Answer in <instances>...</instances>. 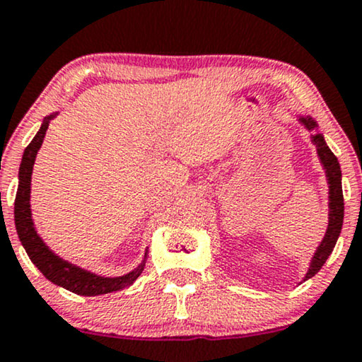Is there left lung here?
<instances>
[{
	"instance_id": "1",
	"label": "left lung",
	"mask_w": 362,
	"mask_h": 362,
	"mask_svg": "<svg viewBox=\"0 0 362 362\" xmlns=\"http://www.w3.org/2000/svg\"><path fill=\"white\" fill-rule=\"evenodd\" d=\"M300 124H303L308 132L317 128V121L312 116H298ZM312 143L317 148V155H319L322 167L325 170V177H327V185H329V226L325 230V236L320 241V245L317 246V251L313 252L310 264L303 276L302 281H307L308 278L315 276L319 273V269L324 267V263L332 252L335 243H337L339 234L342 229V221H344V197H342V172L341 165L337 162V156H335L330 148L325 143L324 134L317 132L312 134Z\"/></svg>"
}]
</instances>
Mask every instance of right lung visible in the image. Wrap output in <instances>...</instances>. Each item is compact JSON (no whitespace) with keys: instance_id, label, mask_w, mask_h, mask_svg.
I'll return each instance as SVG.
<instances>
[{"instance_id":"add662e5","label":"right lung","mask_w":362,"mask_h":362,"mask_svg":"<svg viewBox=\"0 0 362 362\" xmlns=\"http://www.w3.org/2000/svg\"><path fill=\"white\" fill-rule=\"evenodd\" d=\"M59 115V112H52L45 116L43 123L35 134L32 143L25 148L23 158L20 163L18 172V190H16L15 199V226L18 238L27 251L28 258L32 263L43 273L47 280H50L55 285L62 286V288L72 291L77 295H86V297H95V295L111 293V291L123 290L126 286L133 285L136 278L141 275L143 268L146 264L148 251L145 252V258L138 264L133 272L126 273L123 276H101L95 275L93 272L76 267V264L69 263L57 256L49 246L43 243V239L38 236L37 229H35L32 219V209H30V190H32V172L33 163L37 158L38 150H40L43 138H45L47 129H49L50 121Z\"/></svg>"}]
</instances>
